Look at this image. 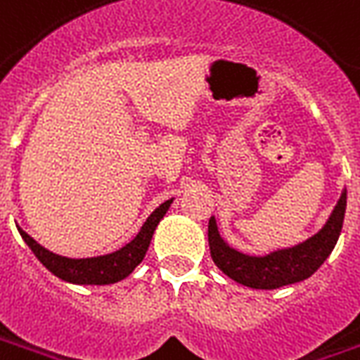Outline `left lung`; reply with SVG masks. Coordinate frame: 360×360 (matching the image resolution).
I'll list each match as a JSON object with an SVG mask.
<instances>
[{
	"label": "left lung",
	"mask_w": 360,
	"mask_h": 360,
	"mask_svg": "<svg viewBox=\"0 0 360 360\" xmlns=\"http://www.w3.org/2000/svg\"><path fill=\"white\" fill-rule=\"evenodd\" d=\"M347 206V191L343 188L340 200L319 233L290 248H276L265 255L238 252L219 234L217 221L212 215L207 225V240L212 259L234 282L255 290H275L302 282L315 273L332 254L343 227Z\"/></svg>",
	"instance_id": "1"
}]
</instances>
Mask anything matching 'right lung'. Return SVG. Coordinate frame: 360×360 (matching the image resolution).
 <instances>
[{
	"label": "right lung",
	"instance_id": "1",
	"mask_svg": "<svg viewBox=\"0 0 360 360\" xmlns=\"http://www.w3.org/2000/svg\"><path fill=\"white\" fill-rule=\"evenodd\" d=\"M173 198L166 200L164 204H160L153 214L148 215V219L143 223V227L135 238L129 240L126 246H122L116 252L105 255H95V257H65V255H58L51 250H47L41 244L32 238L30 234L24 233L22 229L18 227V233L22 236V240L28 244L34 255L38 257L39 262L44 263V267L51 271L53 275L58 276L60 281L72 282V284H114V282L124 281L126 276L133 273V269L137 267L143 259L150 240H153V234L158 227V223L162 217L166 215V212L172 206Z\"/></svg>",
	"mask_w": 360,
	"mask_h": 360
}]
</instances>
